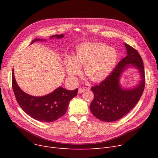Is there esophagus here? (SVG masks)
Returning <instances> with one entry per match:
<instances>
[{
	"label": "esophagus",
	"mask_w": 158,
	"mask_h": 158,
	"mask_svg": "<svg viewBox=\"0 0 158 158\" xmlns=\"http://www.w3.org/2000/svg\"><path fill=\"white\" fill-rule=\"evenodd\" d=\"M85 91V88H79V91H78V93L79 94H81L82 92H84Z\"/></svg>",
	"instance_id": "obj_1"
}]
</instances>
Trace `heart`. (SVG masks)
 <instances>
[{
  "label": "heart",
  "mask_w": 158,
  "mask_h": 158,
  "mask_svg": "<svg viewBox=\"0 0 158 158\" xmlns=\"http://www.w3.org/2000/svg\"><path fill=\"white\" fill-rule=\"evenodd\" d=\"M118 54L111 47L95 42L80 45L74 57L68 56L64 61L69 78L76 79L81 73L80 65H84V72L94 82L104 80L109 76L117 63Z\"/></svg>",
  "instance_id": "b5f03b06"
}]
</instances>
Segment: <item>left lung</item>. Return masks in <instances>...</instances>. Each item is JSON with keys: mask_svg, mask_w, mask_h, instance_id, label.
<instances>
[{"mask_svg": "<svg viewBox=\"0 0 158 158\" xmlns=\"http://www.w3.org/2000/svg\"><path fill=\"white\" fill-rule=\"evenodd\" d=\"M126 56L117 64L112 72L98 85L91 88L94 98L89 105L91 112L104 122L118 120L127 114L139 101L145 88L144 66L138 51L125 44ZM129 66H134L140 75L139 83L134 89H123L119 85L120 76Z\"/></svg>", "mask_w": 158, "mask_h": 158, "instance_id": "1", "label": "left lung"}]
</instances>
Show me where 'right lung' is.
I'll use <instances>...</instances> for the list:
<instances>
[{
    "mask_svg": "<svg viewBox=\"0 0 158 158\" xmlns=\"http://www.w3.org/2000/svg\"><path fill=\"white\" fill-rule=\"evenodd\" d=\"M63 35H53L51 38H62ZM36 38L31 44L38 41H45ZM12 87L16 101L23 111L31 117L42 122H52L63 116L68 109L69 102L77 95L78 89L67 90L61 86L45 96L30 95L20 88L16 83L15 75L12 73Z\"/></svg>",
    "mask_w": 158,
    "mask_h": 158,
    "instance_id": "right-lung-1",
    "label": "right lung"
}]
</instances>
